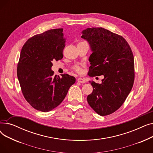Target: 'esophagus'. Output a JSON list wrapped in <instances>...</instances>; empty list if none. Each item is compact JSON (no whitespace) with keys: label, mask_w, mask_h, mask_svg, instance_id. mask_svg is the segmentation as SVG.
<instances>
[{"label":"esophagus","mask_w":153,"mask_h":153,"mask_svg":"<svg viewBox=\"0 0 153 153\" xmlns=\"http://www.w3.org/2000/svg\"><path fill=\"white\" fill-rule=\"evenodd\" d=\"M77 81H78L79 82H80V83H82V84L85 83V82H87L84 79H83V78H81V77L77 79Z\"/></svg>","instance_id":"esophagus-1"}]
</instances>
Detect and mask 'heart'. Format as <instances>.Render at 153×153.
I'll use <instances>...</instances> for the list:
<instances>
[{
  "mask_svg": "<svg viewBox=\"0 0 153 153\" xmlns=\"http://www.w3.org/2000/svg\"><path fill=\"white\" fill-rule=\"evenodd\" d=\"M76 71H77V72H81V68L80 67H78V66H76V67H75V69H74Z\"/></svg>",
  "mask_w": 153,
  "mask_h": 153,
  "instance_id": "heart-1",
  "label": "heart"
}]
</instances>
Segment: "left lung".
Here are the masks:
<instances>
[{"instance_id": "obj_1", "label": "left lung", "mask_w": 153, "mask_h": 153, "mask_svg": "<svg viewBox=\"0 0 153 153\" xmlns=\"http://www.w3.org/2000/svg\"><path fill=\"white\" fill-rule=\"evenodd\" d=\"M89 43L90 76L103 75L102 84L89 81L93 92L87 96L89 105L97 114L114 113L125 101L134 82V57L126 40L103 28H89L81 32Z\"/></svg>"}]
</instances>
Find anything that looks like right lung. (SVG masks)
<instances>
[{
    "label": "right lung",
    "instance_id": "right-lung-1",
    "mask_svg": "<svg viewBox=\"0 0 153 153\" xmlns=\"http://www.w3.org/2000/svg\"><path fill=\"white\" fill-rule=\"evenodd\" d=\"M63 29L48 30L24 44L17 67V77L24 97L36 110L47 112L62 102L76 78L54 76L52 61L63 58Z\"/></svg>",
    "mask_w": 153,
    "mask_h": 153
}]
</instances>
